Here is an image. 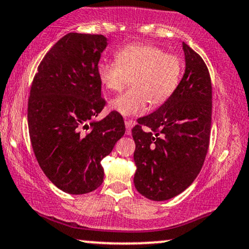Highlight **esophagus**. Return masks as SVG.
I'll return each mask as SVG.
<instances>
[{"instance_id":"esophagus-1","label":"esophagus","mask_w":249,"mask_h":249,"mask_svg":"<svg viewBox=\"0 0 249 249\" xmlns=\"http://www.w3.org/2000/svg\"><path fill=\"white\" fill-rule=\"evenodd\" d=\"M134 125L133 121H130V119H125V126H126V134H131V130H132Z\"/></svg>"}]
</instances>
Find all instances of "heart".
Here are the masks:
<instances>
[{"label":"heart","instance_id":"obj_1","mask_svg":"<svg viewBox=\"0 0 249 249\" xmlns=\"http://www.w3.org/2000/svg\"><path fill=\"white\" fill-rule=\"evenodd\" d=\"M99 81L107 90L121 91L130 83L132 89L110 101L111 110L122 116H138L159 107L174 95L184 72V61L176 53L147 43H131L117 51L116 61H101Z\"/></svg>","mask_w":249,"mask_h":249}]
</instances>
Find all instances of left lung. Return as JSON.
<instances>
[{
	"mask_svg": "<svg viewBox=\"0 0 249 249\" xmlns=\"http://www.w3.org/2000/svg\"><path fill=\"white\" fill-rule=\"evenodd\" d=\"M186 68L174 95L132 128L133 182L145 198L164 201L184 192L204 165L212 123V83L204 59L182 43Z\"/></svg>",
	"mask_w": 249,
	"mask_h": 249,
	"instance_id": "8db88e82",
	"label": "left lung"
}]
</instances>
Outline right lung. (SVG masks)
<instances>
[{
    "instance_id": "obj_1",
    "label": "right lung",
    "mask_w": 249,
    "mask_h": 249,
    "mask_svg": "<svg viewBox=\"0 0 249 249\" xmlns=\"http://www.w3.org/2000/svg\"><path fill=\"white\" fill-rule=\"evenodd\" d=\"M107 45L103 35L68 34L48 51L31 84V146L45 176L69 194L101 186L102 159L125 133L116 111L92 121L105 107L97 67Z\"/></svg>"
}]
</instances>
